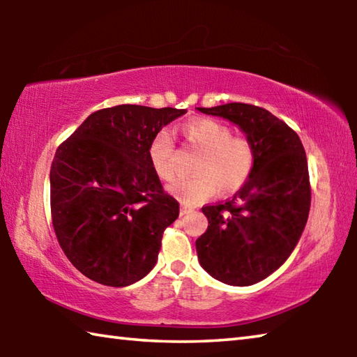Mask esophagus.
Instances as JSON below:
<instances>
[{
	"label": "esophagus",
	"instance_id": "obj_1",
	"mask_svg": "<svg viewBox=\"0 0 357 357\" xmlns=\"http://www.w3.org/2000/svg\"><path fill=\"white\" fill-rule=\"evenodd\" d=\"M192 208H189V206H184V204H183V206H181V209H179V214L181 215H185V214H189V213H192Z\"/></svg>",
	"mask_w": 357,
	"mask_h": 357
}]
</instances>
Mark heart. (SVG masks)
Returning a JSON list of instances; mask_svg holds the SVG:
<instances>
[{
    "mask_svg": "<svg viewBox=\"0 0 357 357\" xmlns=\"http://www.w3.org/2000/svg\"><path fill=\"white\" fill-rule=\"evenodd\" d=\"M183 135L203 155L197 162L195 178L179 179L167 187L184 204H198L220 193L243 187L255 165V148L243 137H233V129L217 119H193L183 126ZM154 173L165 183L174 178V143L168 132L154 135L148 149Z\"/></svg>",
    "mask_w": 357,
    "mask_h": 357,
    "instance_id": "1",
    "label": "heart"
}]
</instances>
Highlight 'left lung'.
Returning <instances> with one entry per match:
<instances>
[{"mask_svg": "<svg viewBox=\"0 0 357 357\" xmlns=\"http://www.w3.org/2000/svg\"><path fill=\"white\" fill-rule=\"evenodd\" d=\"M198 110L238 126L255 148L250 176L231 200L202 208L208 229L195 243L211 277L249 287L279 269L304 231L310 211L305 151L298 134L261 107L231 102Z\"/></svg>", "mask_w": 357, "mask_h": 357, "instance_id": "1", "label": "left lung"}]
</instances>
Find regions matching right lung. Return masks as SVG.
<instances>
[{"label":"right lung","mask_w":357,"mask_h":357,"mask_svg":"<svg viewBox=\"0 0 357 357\" xmlns=\"http://www.w3.org/2000/svg\"><path fill=\"white\" fill-rule=\"evenodd\" d=\"M183 114L170 107L104 108L56 149L53 228L66 257L88 279L128 287L155 266L179 203L164 192L148 149L154 135Z\"/></svg>","instance_id":"1"}]
</instances>
